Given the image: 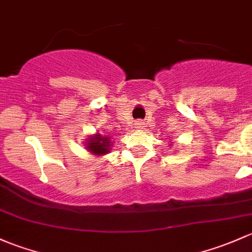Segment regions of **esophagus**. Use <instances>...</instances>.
<instances>
[{"mask_svg": "<svg viewBox=\"0 0 252 252\" xmlns=\"http://www.w3.org/2000/svg\"><path fill=\"white\" fill-rule=\"evenodd\" d=\"M135 126H136V128H144L145 126V123L142 121H136V123H135Z\"/></svg>", "mask_w": 252, "mask_h": 252, "instance_id": "esophagus-1", "label": "esophagus"}]
</instances>
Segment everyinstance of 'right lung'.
<instances>
[{"label": "right lung", "mask_w": 252, "mask_h": 252, "mask_svg": "<svg viewBox=\"0 0 252 252\" xmlns=\"http://www.w3.org/2000/svg\"><path fill=\"white\" fill-rule=\"evenodd\" d=\"M111 139L110 136H102V135L97 134L94 135V136L91 137L87 142V148L91 151L92 153H95V155H105V153L108 152L110 150V144Z\"/></svg>", "instance_id": "add662e5"}]
</instances>
